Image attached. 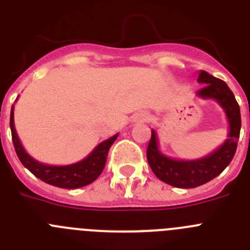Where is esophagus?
Masks as SVG:
<instances>
[{
	"mask_svg": "<svg viewBox=\"0 0 250 250\" xmlns=\"http://www.w3.org/2000/svg\"><path fill=\"white\" fill-rule=\"evenodd\" d=\"M147 118H149V116H147L146 112H139V114L135 115V118L134 119H135V121H146Z\"/></svg>",
	"mask_w": 250,
	"mask_h": 250,
	"instance_id": "esophagus-1",
	"label": "esophagus"
}]
</instances>
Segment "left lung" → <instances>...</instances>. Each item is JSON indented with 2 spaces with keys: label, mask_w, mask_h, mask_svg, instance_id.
Instances as JSON below:
<instances>
[{
  "label": "left lung",
  "mask_w": 250,
  "mask_h": 250,
  "mask_svg": "<svg viewBox=\"0 0 250 250\" xmlns=\"http://www.w3.org/2000/svg\"><path fill=\"white\" fill-rule=\"evenodd\" d=\"M198 83L204 86L196 91V95L204 100L213 99L224 110L229 124L228 135L224 143L200 159L178 160L169 158L160 151L155 130H151V139L146 150L147 163L154 174L161 182L183 189L200 187L210 182L230 164L237 150L242 126L239 105L228 85L203 70L198 75Z\"/></svg>",
  "instance_id": "8db88e82"
}]
</instances>
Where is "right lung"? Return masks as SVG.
Returning a JSON list of instances; mask_svg holds the SVG:
<instances>
[{"label":"right lung","instance_id":"add662e5","mask_svg":"<svg viewBox=\"0 0 250 250\" xmlns=\"http://www.w3.org/2000/svg\"><path fill=\"white\" fill-rule=\"evenodd\" d=\"M13 110H15V106L11 107L10 115V127L11 134H12L13 146H15L16 154L19 156L20 161L22 163V165L26 169L30 170L31 173L34 174L36 178L41 179L42 182L57 188L77 189V188H83L91 184L103 173V170L106 164L107 152H109L111 145L114 144V141L118 139L119 134H115L114 136L109 138L107 140L100 143L85 159L77 161V163H74V164H43V163H40L36 159L32 158L30 154H27L25 147L22 146L19 135H17L16 129H15Z\"/></svg>","mask_w":250,"mask_h":250}]
</instances>
